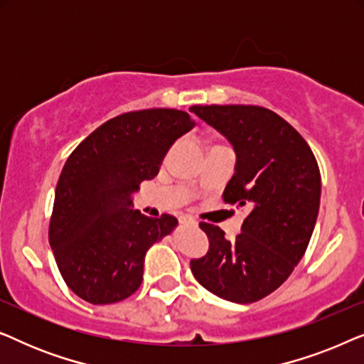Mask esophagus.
Returning a JSON list of instances; mask_svg holds the SVG:
<instances>
[{
	"label": "esophagus",
	"mask_w": 364,
	"mask_h": 364,
	"mask_svg": "<svg viewBox=\"0 0 364 364\" xmlns=\"http://www.w3.org/2000/svg\"><path fill=\"white\" fill-rule=\"evenodd\" d=\"M178 220H181L182 225H193V227H197V220H193L192 217H186V215H183V217L178 218Z\"/></svg>",
	"instance_id": "esophagus-1"
}]
</instances>
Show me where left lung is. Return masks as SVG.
<instances>
[{
	"label": "left lung",
	"instance_id": "obj_1",
	"mask_svg": "<svg viewBox=\"0 0 364 364\" xmlns=\"http://www.w3.org/2000/svg\"><path fill=\"white\" fill-rule=\"evenodd\" d=\"M233 146L235 172L223 200L248 207L242 233L227 240L202 222L205 257L191 262L197 282L233 303H253L275 291L305 255L320 210L321 177L305 139L270 109L192 106Z\"/></svg>",
	"mask_w": 364,
	"mask_h": 364
}]
</instances>
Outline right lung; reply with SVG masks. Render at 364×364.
Returning <instances> with one entry per match:
<instances>
[{
    "mask_svg": "<svg viewBox=\"0 0 364 364\" xmlns=\"http://www.w3.org/2000/svg\"><path fill=\"white\" fill-rule=\"evenodd\" d=\"M196 126L177 109L109 119L74 149L56 186L49 245L66 285L92 305L126 300L141 287L144 258L177 227L132 208V193L159 173L172 144Z\"/></svg>",
    "mask_w": 364,
    "mask_h": 364,
    "instance_id": "right-lung-1",
    "label": "right lung"
}]
</instances>
